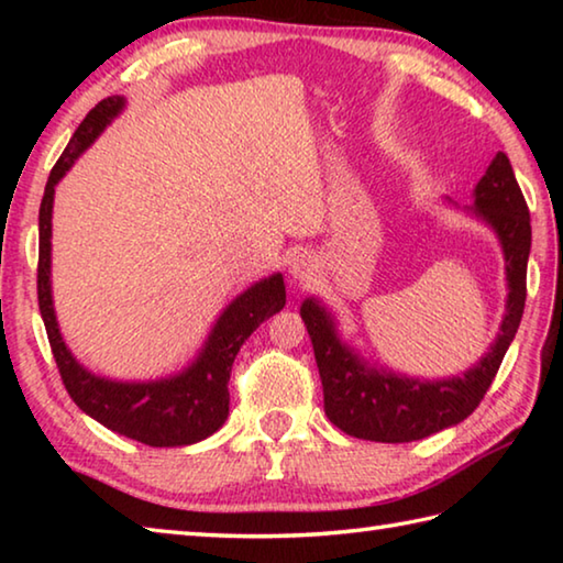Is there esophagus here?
Listing matches in <instances>:
<instances>
[{"mask_svg":"<svg viewBox=\"0 0 563 563\" xmlns=\"http://www.w3.org/2000/svg\"><path fill=\"white\" fill-rule=\"evenodd\" d=\"M320 268H322V263H320V258L312 251H298L290 258V275H292L295 280H300V283L316 278V275L320 273Z\"/></svg>","mask_w":563,"mask_h":563,"instance_id":"esophagus-1","label":"esophagus"}]
</instances>
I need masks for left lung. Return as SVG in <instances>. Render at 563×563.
I'll return each mask as SVG.
<instances>
[{
  "label": "left lung",
  "instance_id": "1",
  "mask_svg": "<svg viewBox=\"0 0 563 563\" xmlns=\"http://www.w3.org/2000/svg\"><path fill=\"white\" fill-rule=\"evenodd\" d=\"M489 225L504 253L507 308L499 335L476 365L462 375L422 379L373 365L340 338L332 312L318 298H305L300 318L316 350L325 395V415L350 437L369 442H415L470 417L487 395L504 355L517 335L527 300L531 218L507 154L494 156L474 188V206L464 208Z\"/></svg>",
  "mask_w": 563,
  "mask_h": 563
}]
</instances>
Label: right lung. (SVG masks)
<instances>
[{
    "instance_id": "add662e5",
    "label": "right lung",
    "mask_w": 563,
    "mask_h": 563,
    "mask_svg": "<svg viewBox=\"0 0 563 563\" xmlns=\"http://www.w3.org/2000/svg\"><path fill=\"white\" fill-rule=\"evenodd\" d=\"M123 109H126L123 97L99 101L74 131L69 146L64 148L46 180L40 208V271H36L40 310L66 393L81 412L97 419L107 430L148 446H186L206 440L223 427L231 402L228 379H231L233 360L251 332L283 310L285 283L280 273H273L228 302L208 332L203 347L176 375L126 383V379L91 373L74 357L62 338L52 298L54 188Z\"/></svg>"
}]
</instances>
